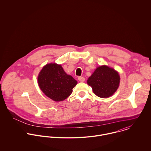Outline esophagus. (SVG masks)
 I'll return each instance as SVG.
<instances>
[{"label": "esophagus", "instance_id": "1", "mask_svg": "<svg viewBox=\"0 0 151 151\" xmlns=\"http://www.w3.org/2000/svg\"><path fill=\"white\" fill-rule=\"evenodd\" d=\"M78 80H79L80 82H84V81H85V78H84V77H79L78 78Z\"/></svg>", "mask_w": 151, "mask_h": 151}]
</instances>
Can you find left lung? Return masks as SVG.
<instances>
[{"label":"left lung","instance_id":"left-lung-1","mask_svg":"<svg viewBox=\"0 0 151 151\" xmlns=\"http://www.w3.org/2000/svg\"><path fill=\"white\" fill-rule=\"evenodd\" d=\"M120 77L119 73L111 67L103 65L98 67L88 78L87 84L98 96L106 98L112 96L118 89Z\"/></svg>","mask_w":151,"mask_h":151}]
</instances>
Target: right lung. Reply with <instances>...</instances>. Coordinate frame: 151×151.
Segmentation results:
<instances>
[{
    "instance_id": "1",
    "label": "right lung",
    "mask_w": 151,
    "mask_h": 151,
    "mask_svg": "<svg viewBox=\"0 0 151 151\" xmlns=\"http://www.w3.org/2000/svg\"><path fill=\"white\" fill-rule=\"evenodd\" d=\"M38 84L46 96L60 102L71 95L77 81L65 72L62 65L51 63L44 65L40 72Z\"/></svg>"
}]
</instances>
